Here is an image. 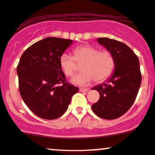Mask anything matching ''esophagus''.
Returning a JSON list of instances; mask_svg holds the SVG:
<instances>
[{"mask_svg":"<svg viewBox=\"0 0 155 155\" xmlns=\"http://www.w3.org/2000/svg\"><path fill=\"white\" fill-rule=\"evenodd\" d=\"M89 90L88 88H80L79 91L80 92H87Z\"/></svg>","mask_w":155,"mask_h":155,"instance_id":"obj_1","label":"esophagus"}]
</instances>
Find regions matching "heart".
Wrapping results in <instances>:
<instances>
[{"label": "heart", "mask_w": 155, "mask_h": 155, "mask_svg": "<svg viewBox=\"0 0 155 155\" xmlns=\"http://www.w3.org/2000/svg\"><path fill=\"white\" fill-rule=\"evenodd\" d=\"M74 56L63 54L60 58V66L65 76H71L77 69L78 64H82L83 72L71 79V82L81 86L90 84L94 79L97 82L104 81L111 75L114 67L113 55L107 50L99 51L91 45H82L73 51Z\"/></svg>", "instance_id": "b5f03b06"}]
</instances>
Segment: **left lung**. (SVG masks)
Returning a JSON list of instances; mask_svg holds the SVG:
<instances>
[{"mask_svg":"<svg viewBox=\"0 0 155 155\" xmlns=\"http://www.w3.org/2000/svg\"><path fill=\"white\" fill-rule=\"evenodd\" d=\"M97 41L113 55L114 70L106 82L92 88L100 94L92 109L101 118L114 120L128 111L136 100L141 83L139 60L122 42L108 38Z\"/></svg>","mask_w":155,"mask_h":155,"instance_id":"obj_1","label":"left lung"}]
</instances>
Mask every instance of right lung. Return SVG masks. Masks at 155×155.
<instances>
[{"mask_svg": "<svg viewBox=\"0 0 155 155\" xmlns=\"http://www.w3.org/2000/svg\"><path fill=\"white\" fill-rule=\"evenodd\" d=\"M72 40L48 37L24 51L17 68L21 97L35 115L45 120L59 118L72 96L79 91L66 81L60 58Z\"/></svg>", "mask_w": 155, "mask_h": 155, "instance_id": "1", "label": "right lung"}]
</instances>
